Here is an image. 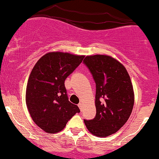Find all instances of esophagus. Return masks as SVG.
Here are the masks:
<instances>
[{"label": "esophagus", "mask_w": 159, "mask_h": 159, "mask_svg": "<svg viewBox=\"0 0 159 159\" xmlns=\"http://www.w3.org/2000/svg\"><path fill=\"white\" fill-rule=\"evenodd\" d=\"M78 107H79V108H80V110H82V108H83V104L82 103H79V104H78Z\"/></svg>", "instance_id": "34e87169"}]
</instances>
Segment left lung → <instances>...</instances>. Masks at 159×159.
<instances>
[{
  "instance_id": "obj_1",
  "label": "left lung",
  "mask_w": 159,
  "mask_h": 159,
  "mask_svg": "<svg viewBox=\"0 0 159 159\" xmlns=\"http://www.w3.org/2000/svg\"><path fill=\"white\" fill-rule=\"evenodd\" d=\"M96 83L97 113L93 120H84L93 135L107 137L120 129L132 111L135 96L125 67L108 55L86 56L83 61Z\"/></svg>"
}]
</instances>
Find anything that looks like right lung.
I'll list each match as a JSON object with an SVG mask.
<instances>
[{"instance_id": "1", "label": "right lung", "mask_w": 159, "mask_h": 159, "mask_svg": "<svg viewBox=\"0 0 159 159\" xmlns=\"http://www.w3.org/2000/svg\"><path fill=\"white\" fill-rule=\"evenodd\" d=\"M84 55L49 52L41 57L30 74L26 104L31 119L44 131L55 134L80 109L68 100L65 80L82 62Z\"/></svg>"}]
</instances>
